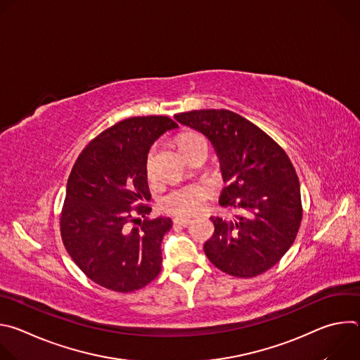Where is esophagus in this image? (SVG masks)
<instances>
[{
	"instance_id": "34e87169",
	"label": "esophagus",
	"mask_w": 360,
	"mask_h": 360,
	"mask_svg": "<svg viewBox=\"0 0 360 360\" xmlns=\"http://www.w3.org/2000/svg\"><path fill=\"white\" fill-rule=\"evenodd\" d=\"M191 225V219H181V218H176L174 219V226H182V228H186Z\"/></svg>"
}]
</instances>
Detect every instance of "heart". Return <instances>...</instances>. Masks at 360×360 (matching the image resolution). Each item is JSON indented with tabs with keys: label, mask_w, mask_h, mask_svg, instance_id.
Instances as JSON below:
<instances>
[{
	"label": "heart",
	"mask_w": 360,
	"mask_h": 360,
	"mask_svg": "<svg viewBox=\"0 0 360 360\" xmlns=\"http://www.w3.org/2000/svg\"><path fill=\"white\" fill-rule=\"evenodd\" d=\"M199 138L202 136L193 132L184 134L179 138V146L184 148L189 142ZM145 172L149 181L155 176V158H153V150H149V153L146 155ZM208 198H210V192L203 185H198V184L185 185V186L174 188L169 192H167L161 198L160 207L168 215L186 218L198 214L203 208V205L207 203Z\"/></svg>",
	"instance_id": "b5f03b06"
}]
</instances>
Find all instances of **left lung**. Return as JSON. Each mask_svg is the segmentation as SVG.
<instances>
[{"instance_id":"obj_1","label":"left lung","mask_w":360,"mask_h":360,"mask_svg":"<svg viewBox=\"0 0 360 360\" xmlns=\"http://www.w3.org/2000/svg\"><path fill=\"white\" fill-rule=\"evenodd\" d=\"M175 120L215 146L224 179L219 203L233 219L212 217L215 232L205 242L208 259L235 278L258 276L275 266L296 239L302 199L296 171L283 148L259 127L228 110H199Z\"/></svg>"}]
</instances>
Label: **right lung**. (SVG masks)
<instances>
[{
	"label": "right lung",
	"instance_id": "1",
	"mask_svg": "<svg viewBox=\"0 0 360 360\" xmlns=\"http://www.w3.org/2000/svg\"><path fill=\"white\" fill-rule=\"evenodd\" d=\"M175 128L162 115L124 120L95 136L71 169L61 238L77 266L102 288L134 292L161 272V242L172 222L146 217L145 161L150 145Z\"/></svg>",
	"mask_w": 360,
	"mask_h": 360
}]
</instances>
